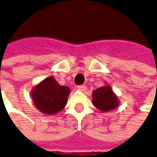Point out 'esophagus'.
I'll list each match as a JSON object with an SVG mask.
<instances>
[{
    "mask_svg": "<svg viewBox=\"0 0 157 157\" xmlns=\"http://www.w3.org/2000/svg\"><path fill=\"white\" fill-rule=\"evenodd\" d=\"M77 89L80 90V91H82V92H84V91H86L87 87L85 85H80V86H77Z\"/></svg>",
    "mask_w": 157,
    "mask_h": 157,
    "instance_id": "esophagus-1",
    "label": "esophagus"
}]
</instances>
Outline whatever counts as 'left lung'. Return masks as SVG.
Segmentation results:
<instances>
[{"label":"left lung","mask_w":157,"mask_h":157,"mask_svg":"<svg viewBox=\"0 0 157 157\" xmlns=\"http://www.w3.org/2000/svg\"><path fill=\"white\" fill-rule=\"evenodd\" d=\"M92 95L93 105L103 113L114 110L119 105V98L113 91L111 85L107 83L94 90Z\"/></svg>","instance_id":"8db88e82"}]
</instances>
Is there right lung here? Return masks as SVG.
Returning a JSON list of instances; mask_svg holds the SVG:
<instances>
[{
  "mask_svg": "<svg viewBox=\"0 0 157 157\" xmlns=\"http://www.w3.org/2000/svg\"><path fill=\"white\" fill-rule=\"evenodd\" d=\"M70 94V87L61 86L54 76H50L32 89L31 96L38 111L44 114L53 115L64 108Z\"/></svg>",
  "mask_w": 157,
  "mask_h": 157,
  "instance_id": "right-lung-1",
  "label": "right lung"
}]
</instances>
